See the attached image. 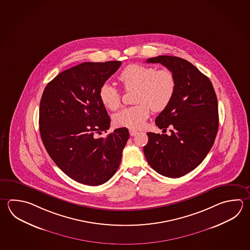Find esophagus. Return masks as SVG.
<instances>
[{"mask_svg": "<svg viewBox=\"0 0 250 250\" xmlns=\"http://www.w3.org/2000/svg\"><path fill=\"white\" fill-rule=\"evenodd\" d=\"M129 132H130V135H131V136H135L137 133H138V131L134 130V129H130Z\"/></svg>", "mask_w": 250, "mask_h": 250, "instance_id": "obj_1", "label": "esophagus"}]
</instances>
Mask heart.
I'll use <instances>...</instances> for the list:
<instances>
[{"instance_id":"obj_1","label":"heart","mask_w":250,"mask_h":250,"mask_svg":"<svg viewBox=\"0 0 250 250\" xmlns=\"http://www.w3.org/2000/svg\"><path fill=\"white\" fill-rule=\"evenodd\" d=\"M125 91H134L136 106L123 108L114 116L116 125L121 127H141L149 117L150 108L161 112L169 106L176 91V78L169 69L157 70L156 67L132 63L126 66L118 75ZM99 97L102 104L110 110H117L121 105L122 94L115 86L105 82L101 86Z\"/></svg>"}]
</instances>
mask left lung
I'll return each instance as SVG.
<instances>
[{
	"instance_id": "8db88e82",
	"label": "left lung",
	"mask_w": 250,
	"mask_h": 250,
	"mask_svg": "<svg viewBox=\"0 0 250 250\" xmlns=\"http://www.w3.org/2000/svg\"><path fill=\"white\" fill-rule=\"evenodd\" d=\"M173 72L176 91L170 104L156 118L158 128L170 135L147 132L143 147L151 167L168 178H179L195 169L210 150L218 130L217 95L209 79L183 58L152 57Z\"/></svg>"
}]
</instances>
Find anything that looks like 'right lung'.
Returning a JSON list of instances; mask_svg holds the SVG:
<instances>
[{"label":"right lung","mask_w":250,"mask_h":250,"mask_svg":"<svg viewBox=\"0 0 250 250\" xmlns=\"http://www.w3.org/2000/svg\"><path fill=\"white\" fill-rule=\"evenodd\" d=\"M121 63L85 62L59 73L43 91L39 125L44 146L55 164L81 184H104L121 162L127 128L97 137L110 125L100 88Z\"/></svg>","instance_id":"1"}]
</instances>
